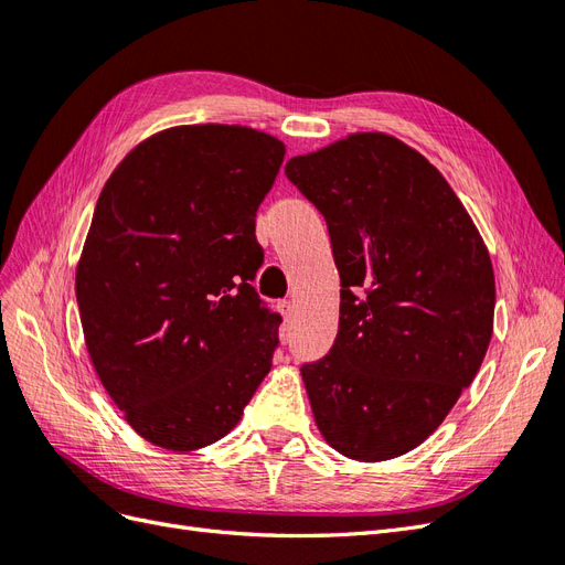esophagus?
Instances as JSON below:
<instances>
[{
	"label": "esophagus",
	"mask_w": 565,
	"mask_h": 565,
	"mask_svg": "<svg viewBox=\"0 0 565 565\" xmlns=\"http://www.w3.org/2000/svg\"><path fill=\"white\" fill-rule=\"evenodd\" d=\"M278 309H280V313H282L285 320H292V318H295V303H292V301H280Z\"/></svg>",
	"instance_id": "esophagus-1"
}]
</instances>
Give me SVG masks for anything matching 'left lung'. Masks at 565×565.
Wrapping results in <instances>:
<instances>
[{"label":"left lung","instance_id":"8db88e82","mask_svg":"<svg viewBox=\"0 0 565 565\" xmlns=\"http://www.w3.org/2000/svg\"><path fill=\"white\" fill-rule=\"evenodd\" d=\"M328 221L341 278L332 351L301 367L330 448L358 461L429 438L481 367L494 318L488 247L419 150L355 131L285 164Z\"/></svg>","mask_w":565,"mask_h":565}]
</instances>
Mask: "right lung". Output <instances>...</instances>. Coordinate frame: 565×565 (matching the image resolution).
<instances>
[{
  "label": "right lung",
  "mask_w": 565,
  "mask_h": 565,
  "mask_svg": "<svg viewBox=\"0 0 565 565\" xmlns=\"http://www.w3.org/2000/svg\"><path fill=\"white\" fill-rule=\"evenodd\" d=\"M285 143L243 125L148 136L98 195L75 292L84 341L131 429L174 452L241 422L273 365L280 316L252 280L254 218Z\"/></svg>",
  "instance_id": "right-lung-1"
}]
</instances>
